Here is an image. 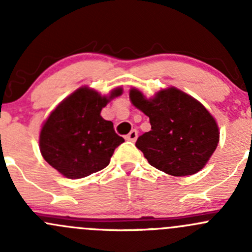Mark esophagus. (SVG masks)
Listing matches in <instances>:
<instances>
[{"instance_id":"1","label":"esophagus","mask_w":252,"mask_h":252,"mask_svg":"<svg viewBox=\"0 0 252 252\" xmlns=\"http://www.w3.org/2000/svg\"><path fill=\"white\" fill-rule=\"evenodd\" d=\"M126 139L129 141H135L136 139H138V131H136L135 129H133V130H131L130 133L126 136Z\"/></svg>"}]
</instances>
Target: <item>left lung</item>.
Returning a JSON list of instances; mask_svg holds the SVG:
<instances>
[{"label":"left lung","mask_w":252,"mask_h":252,"mask_svg":"<svg viewBox=\"0 0 252 252\" xmlns=\"http://www.w3.org/2000/svg\"><path fill=\"white\" fill-rule=\"evenodd\" d=\"M129 97L150 118L151 130L135 146L151 166L174 177L201 171L220 141V130L204 105L177 88H168L146 98L138 89Z\"/></svg>","instance_id":"obj_1"}]
</instances>
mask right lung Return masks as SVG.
<instances>
[{"instance_id":"obj_1","label":"right lung","mask_w":252,"mask_h":252,"mask_svg":"<svg viewBox=\"0 0 252 252\" xmlns=\"http://www.w3.org/2000/svg\"><path fill=\"white\" fill-rule=\"evenodd\" d=\"M122 91L117 88L110 96H101L94 89L81 86L65 97L40 131L45 161L69 179L88 177L107 167L124 139L116 134L111 121L101 117V111Z\"/></svg>"}]
</instances>
